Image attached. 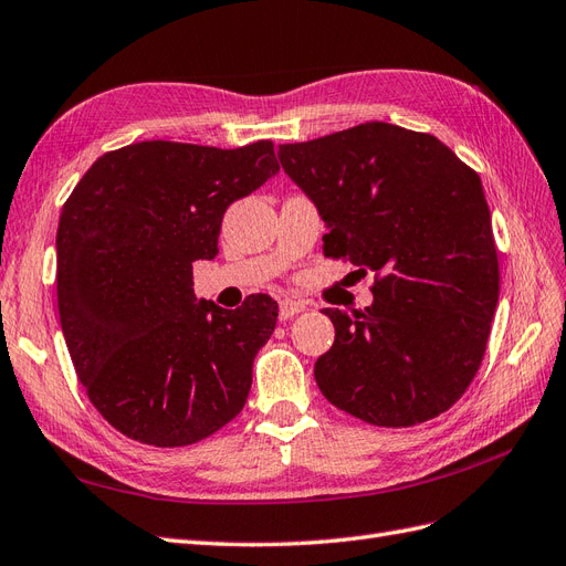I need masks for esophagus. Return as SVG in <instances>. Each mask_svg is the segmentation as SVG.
Masks as SVG:
<instances>
[{
    "instance_id": "esophagus-1",
    "label": "esophagus",
    "mask_w": 566,
    "mask_h": 566,
    "mask_svg": "<svg viewBox=\"0 0 566 566\" xmlns=\"http://www.w3.org/2000/svg\"><path fill=\"white\" fill-rule=\"evenodd\" d=\"M305 308H308V305H305V303H301V301H292V298H284V301H280V317H282V319H292L294 315L303 313Z\"/></svg>"
}]
</instances>
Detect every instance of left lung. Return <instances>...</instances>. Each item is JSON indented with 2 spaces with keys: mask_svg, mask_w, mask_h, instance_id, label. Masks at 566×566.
I'll list each match as a JSON object with an SVG mask.
<instances>
[{
  "mask_svg": "<svg viewBox=\"0 0 566 566\" xmlns=\"http://www.w3.org/2000/svg\"><path fill=\"white\" fill-rule=\"evenodd\" d=\"M277 156L325 220V255L375 272L369 308L322 311L336 336L319 391L375 427L439 417L479 373L500 292L479 175L433 135L379 120Z\"/></svg>",
  "mask_w": 566,
  "mask_h": 566,
  "instance_id": "obj_1",
  "label": "left lung"
}]
</instances>
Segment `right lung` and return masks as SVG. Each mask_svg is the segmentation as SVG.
<instances>
[{
	"mask_svg": "<svg viewBox=\"0 0 566 566\" xmlns=\"http://www.w3.org/2000/svg\"><path fill=\"white\" fill-rule=\"evenodd\" d=\"M280 170L274 144L137 142L92 164L63 203L56 298L77 379L127 439L177 448L241 412L277 303L199 301L191 263L218 255L228 206Z\"/></svg>",
	"mask_w": 566,
	"mask_h": 566,
	"instance_id": "add662e5",
	"label": "right lung"
}]
</instances>
